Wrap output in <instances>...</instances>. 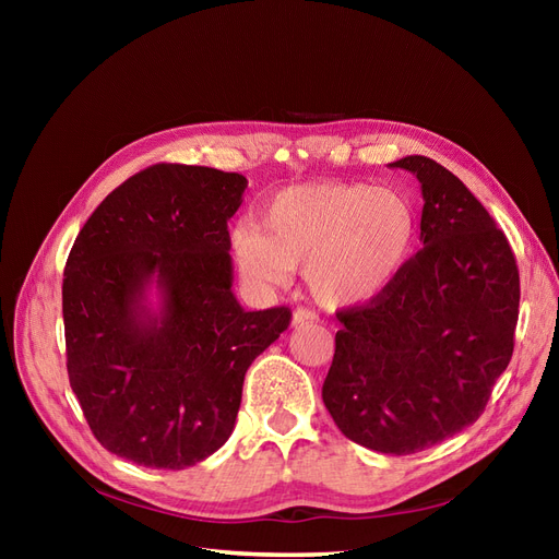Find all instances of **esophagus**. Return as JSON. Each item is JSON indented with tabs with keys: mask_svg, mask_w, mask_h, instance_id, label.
<instances>
[{
	"mask_svg": "<svg viewBox=\"0 0 559 559\" xmlns=\"http://www.w3.org/2000/svg\"><path fill=\"white\" fill-rule=\"evenodd\" d=\"M317 312L308 310V308H298L294 312V326H302V324H312V321H317Z\"/></svg>",
	"mask_w": 559,
	"mask_h": 559,
	"instance_id": "esophagus-1",
	"label": "esophagus"
}]
</instances>
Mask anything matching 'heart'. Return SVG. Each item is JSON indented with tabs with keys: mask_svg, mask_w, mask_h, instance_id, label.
Masks as SVG:
<instances>
[{
	"mask_svg": "<svg viewBox=\"0 0 559 559\" xmlns=\"http://www.w3.org/2000/svg\"><path fill=\"white\" fill-rule=\"evenodd\" d=\"M263 226L240 222L230 249L245 280L280 289L306 265L310 292L326 306L380 298L411 263L417 214L403 193L368 183H302L263 207Z\"/></svg>",
	"mask_w": 559,
	"mask_h": 559,
	"instance_id": "obj_1",
	"label": "heart"
}]
</instances>
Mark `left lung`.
I'll return each mask as SVG.
<instances>
[{"instance_id": "1", "label": "left lung", "mask_w": 559, "mask_h": 559, "mask_svg": "<svg viewBox=\"0 0 559 559\" xmlns=\"http://www.w3.org/2000/svg\"><path fill=\"white\" fill-rule=\"evenodd\" d=\"M389 167L421 186V247L364 308L337 312L321 386L349 441L384 454L427 450L473 425L513 357L520 275L506 235L441 163Z\"/></svg>"}]
</instances>
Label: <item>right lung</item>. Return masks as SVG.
I'll list each match as a JSON object with an SVG mask.
<instances>
[{"label":"right lung","mask_w":559,"mask_h":559,"mask_svg":"<svg viewBox=\"0 0 559 559\" xmlns=\"http://www.w3.org/2000/svg\"><path fill=\"white\" fill-rule=\"evenodd\" d=\"M245 189L214 167H146L99 202L67 259L70 384L128 462L179 471L214 454L247 368L289 326V308L247 312L233 294L228 222Z\"/></svg>","instance_id":"right-lung-1"}]
</instances>
